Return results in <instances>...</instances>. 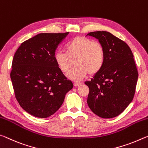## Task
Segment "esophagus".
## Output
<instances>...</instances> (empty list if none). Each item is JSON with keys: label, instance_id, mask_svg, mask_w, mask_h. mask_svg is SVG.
I'll return each instance as SVG.
<instances>
[{"label": "esophagus", "instance_id": "1", "mask_svg": "<svg viewBox=\"0 0 148 148\" xmlns=\"http://www.w3.org/2000/svg\"><path fill=\"white\" fill-rule=\"evenodd\" d=\"M82 83H77V82H75V83H74V86H79L80 85H81Z\"/></svg>", "mask_w": 148, "mask_h": 148}]
</instances>
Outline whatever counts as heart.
I'll return each mask as SVG.
<instances>
[{
  "instance_id": "heart-1",
  "label": "heart",
  "mask_w": 148,
  "mask_h": 148,
  "mask_svg": "<svg viewBox=\"0 0 148 148\" xmlns=\"http://www.w3.org/2000/svg\"><path fill=\"white\" fill-rule=\"evenodd\" d=\"M66 52H57L54 60L62 72L69 71L72 65H76L67 74L73 81L83 79L88 73L94 75L100 71L105 62V49L100 42L90 38L78 37L69 41L65 46Z\"/></svg>"
}]
</instances>
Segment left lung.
Here are the masks:
<instances>
[{
    "label": "left lung",
    "instance_id": "obj_1",
    "mask_svg": "<svg viewBox=\"0 0 148 148\" xmlns=\"http://www.w3.org/2000/svg\"><path fill=\"white\" fill-rule=\"evenodd\" d=\"M87 35L97 38L106 53L102 68L85 82L89 88L87 103L100 117H117L134 96L138 73L134 56L127 43L107 31H94Z\"/></svg>",
    "mask_w": 148,
    "mask_h": 148
}]
</instances>
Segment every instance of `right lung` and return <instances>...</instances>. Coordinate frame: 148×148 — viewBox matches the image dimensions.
<instances>
[{
  "instance_id": "1",
  "label": "right lung",
  "mask_w": 148,
  "mask_h": 148,
  "mask_svg": "<svg viewBox=\"0 0 148 148\" xmlns=\"http://www.w3.org/2000/svg\"><path fill=\"white\" fill-rule=\"evenodd\" d=\"M68 34H38L21 43L14 56L10 78L16 98L35 117L55 113L73 87L54 60L56 50Z\"/></svg>"
}]
</instances>
